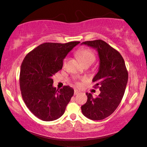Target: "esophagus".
I'll return each mask as SVG.
<instances>
[{"mask_svg": "<svg viewBox=\"0 0 147 147\" xmlns=\"http://www.w3.org/2000/svg\"><path fill=\"white\" fill-rule=\"evenodd\" d=\"M80 93V91H78V90H76H76H74V95H78Z\"/></svg>", "mask_w": 147, "mask_h": 147, "instance_id": "1", "label": "esophagus"}]
</instances>
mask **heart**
Instances as JSON below:
<instances>
[{
  "mask_svg": "<svg viewBox=\"0 0 147 147\" xmlns=\"http://www.w3.org/2000/svg\"><path fill=\"white\" fill-rule=\"evenodd\" d=\"M76 56H77L79 60L80 61V62L82 64H85V63H92L95 60V53L88 48H82L79 49L77 52H76ZM65 61H66L65 59L64 61H63V64H65ZM76 85L80 87L82 86V84L80 82H77Z\"/></svg>",
  "mask_w": 147,
  "mask_h": 147,
  "instance_id": "obj_1",
  "label": "heart"
}]
</instances>
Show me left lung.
I'll return each instance as SVG.
<instances>
[{
	"instance_id": "8db88e82",
	"label": "left lung",
	"mask_w": 147,
	"mask_h": 147,
	"mask_svg": "<svg viewBox=\"0 0 147 147\" xmlns=\"http://www.w3.org/2000/svg\"><path fill=\"white\" fill-rule=\"evenodd\" d=\"M82 44L96 49L99 58V71L93 79L95 88L101 93L97 97L86 93L88 101L82 105V113L91 120H102L111 115L121 103L128 81V71L121 54L101 40Z\"/></svg>"
}]
</instances>
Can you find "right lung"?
Returning a JSON list of instances; mask_svg holds the SVG:
<instances>
[{
	"label": "right lung",
	"mask_w": 147,
	"mask_h": 147,
	"mask_svg": "<svg viewBox=\"0 0 147 147\" xmlns=\"http://www.w3.org/2000/svg\"><path fill=\"white\" fill-rule=\"evenodd\" d=\"M80 42H46L29 52L20 67V88L29 110L42 121L58 119L64 113L74 90L53 87L52 76L61 69L63 59Z\"/></svg>",
	"instance_id": "add662e5"
}]
</instances>
